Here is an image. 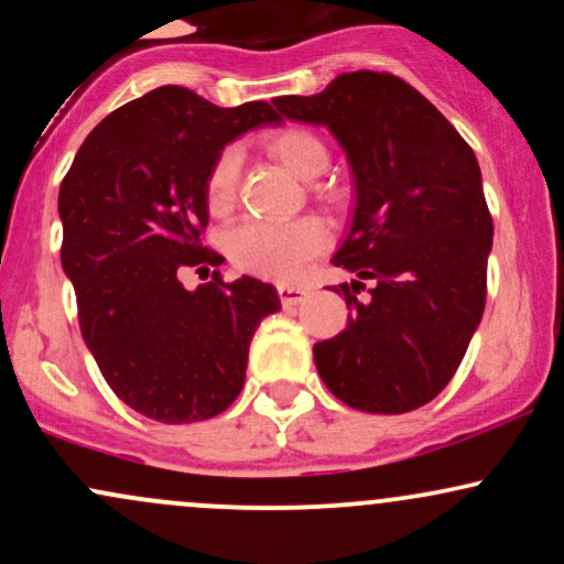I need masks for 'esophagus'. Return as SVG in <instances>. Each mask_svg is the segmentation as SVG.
Returning a JSON list of instances; mask_svg holds the SVG:
<instances>
[{"mask_svg": "<svg viewBox=\"0 0 564 564\" xmlns=\"http://www.w3.org/2000/svg\"><path fill=\"white\" fill-rule=\"evenodd\" d=\"M310 289L307 286H289V283H281L278 286V296H281V304L283 307H291V304H300L307 300Z\"/></svg>", "mask_w": 564, "mask_h": 564, "instance_id": "1", "label": "esophagus"}]
</instances>
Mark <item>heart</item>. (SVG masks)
Segmentation results:
<instances>
[{"mask_svg":"<svg viewBox=\"0 0 564 564\" xmlns=\"http://www.w3.org/2000/svg\"><path fill=\"white\" fill-rule=\"evenodd\" d=\"M268 151L291 172L313 180L326 172L328 148L313 129L283 127L264 140ZM238 174H241V153L238 148H223L206 172L204 198L212 215H228L238 196ZM328 246V230L318 219L300 217L286 223L249 219L236 225L225 236V251L238 270L270 281H300L310 262Z\"/></svg>","mask_w":564,"mask_h":564,"instance_id":"1","label":"heart"}]
</instances>
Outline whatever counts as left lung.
I'll return each mask as SVG.
<instances>
[{
    "instance_id": "1",
    "label": "left lung",
    "mask_w": 564,
    "mask_h": 564,
    "mask_svg": "<svg viewBox=\"0 0 564 564\" xmlns=\"http://www.w3.org/2000/svg\"><path fill=\"white\" fill-rule=\"evenodd\" d=\"M289 119L323 124L347 151L355 217L336 268L347 328L313 347L321 379L366 413L435 400L464 360L488 294L494 217L475 151L426 97L387 70L341 74L313 97H275ZM339 289H334L339 294Z\"/></svg>"
}]
</instances>
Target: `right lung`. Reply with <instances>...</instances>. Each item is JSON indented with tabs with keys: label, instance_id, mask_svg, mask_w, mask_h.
Masks as SVG:
<instances>
[{
	"label": "right lung",
	"instance_id": "obj_1",
	"mask_svg": "<svg viewBox=\"0 0 564 564\" xmlns=\"http://www.w3.org/2000/svg\"><path fill=\"white\" fill-rule=\"evenodd\" d=\"M281 121L270 102L236 108L185 87L129 100L82 142L61 183V262L79 328L102 379L129 408L164 424L217 416L241 392L249 341L281 310L257 278L196 291L223 254L204 243V183L217 153L246 129Z\"/></svg>",
	"mask_w": 564,
	"mask_h": 564
}]
</instances>
